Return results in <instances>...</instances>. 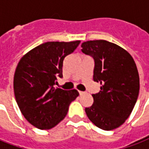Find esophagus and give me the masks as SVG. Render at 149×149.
Listing matches in <instances>:
<instances>
[{
    "label": "esophagus",
    "instance_id": "obj_1",
    "mask_svg": "<svg viewBox=\"0 0 149 149\" xmlns=\"http://www.w3.org/2000/svg\"><path fill=\"white\" fill-rule=\"evenodd\" d=\"M79 95H84V94H85V93H86V92H84V91H79Z\"/></svg>",
    "mask_w": 149,
    "mask_h": 149
}]
</instances>
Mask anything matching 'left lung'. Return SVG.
<instances>
[{
    "instance_id": "8db88e82",
    "label": "left lung",
    "mask_w": 149,
    "mask_h": 149,
    "mask_svg": "<svg viewBox=\"0 0 149 149\" xmlns=\"http://www.w3.org/2000/svg\"><path fill=\"white\" fill-rule=\"evenodd\" d=\"M81 46L94 59L93 80L101 85L99 93L92 94V106L85 108L86 115L100 129H115L129 117L139 97L135 62L125 49L106 40L86 41Z\"/></svg>"
}]
</instances>
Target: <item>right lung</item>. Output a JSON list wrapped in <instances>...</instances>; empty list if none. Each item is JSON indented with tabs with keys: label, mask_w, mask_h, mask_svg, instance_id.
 Masks as SVG:
<instances>
[{
	"label": "right lung",
	"mask_w": 149,
	"mask_h": 149,
	"mask_svg": "<svg viewBox=\"0 0 149 149\" xmlns=\"http://www.w3.org/2000/svg\"><path fill=\"white\" fill-rule=\"evenodd\" d=\"M80 41L48 42L22 56L14 76V92L20 111L31 125L49 130L67 114L70 103L79 96L77 90L56 88L63 77V60Z\"/></svg>",
	"instance_id": "add662e5"
}]
</instances>
